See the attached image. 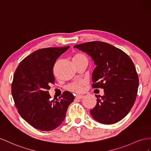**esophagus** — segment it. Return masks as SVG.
<instances>
[{
	"label": "esophagus",
	"instance_id": "1",
	"mask_svg": "<svg viewBox=\"0 0 151 151\" xmlns=\"http://www.w3.org/2000/svg\"><path fill=\"white\" fill-rule=\"evenodd\" d=\"M84 97V96H76L75 97V99H83Z\"/></svg>",
	"mask_w": 151,
	"mask_h": 151
}]
</instances>
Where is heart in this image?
I'll list each match as a JSON object with an SVG mask.
<instances>
[{
    "mask_svg": "<svg viewBox=\"0 0 151 151\" xmlns=\"http://www.w3.org/2000/svg\"><path fill=\"white\" fill-rule=\"evenodd\" d=\"M80 58H85V57L83 55L80 54H76L75 56L74 57V59H80ZM85 85V81H77L69 85L67 87V88L69 90H70V91L75 92L76 93H80L83 91V87Z\"/></svg>",
    "mask_w": 151,
    "mask_h": 151,
    "instance_id": "1",
    "label": "heart"
}]
</instances>
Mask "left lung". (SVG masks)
Returning a JSON list of instances; mask_svg holds the SVG:
<instances>
[{"mask_svg":"<svg viewBox=\"0 0 151 151\" xmlns=\"http://www.w3.org/2000/svg\"><path fill=\"white\" fill-rule=\"evenodd\" d=\"M92 58L96 67L92 73L93 88L104 89L90 113L102 124L119 122L134 104L139 87V77L128 55L111 44L99 41L75 45Z\"/></svg>","mask_w":151,"mask_h":151,"instance_id":"obj_1","label":"left lung"}]
</instances>
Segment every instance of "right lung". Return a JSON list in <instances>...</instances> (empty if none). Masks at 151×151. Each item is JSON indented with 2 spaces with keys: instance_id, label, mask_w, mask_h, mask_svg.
I'll return each instance as SVG.
<instances>
[{
  "instance_id": "add662e5",
  "label": "right lung",
  "mask_w": 151,
  "mask_h": 151,
  "mask_svg": "<svg viewBox=\"0 0 151 151\" xmlns=\"http://www.w3.org/2000/svg\"><path fill=\"white\" fill-rule=\"evenodd\" d=\"M69 47L38 49L26 57L14 73L11 91L15 105L21 117L38 130L51 131L58 127L75 99L72 93L65 91L59 99L50 100L48 92L55 81L54 64Z\"/></svg>"
}]
</instances>
